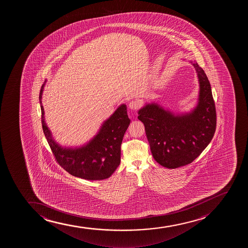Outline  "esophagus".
<instances>
[{
  "label": "esophagus",
  "mask_w": 248,
  "mask_h": 248,
  "mask_svg": "<svg viewBox=\"0 0 248 248\" xmlns=\"http://www.w3.org/2000/svg\"><path fill=\"white\" fill-rule=\"evenodd\" d=\"M128 106H129V108L132 109V110H137V109L140 108V107L142 106V103L140 102V100H132V101L129 102Z\"/></svg>",
  "instance_id": "34e87169"
}]
</instances>
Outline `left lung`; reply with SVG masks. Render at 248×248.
Returning <instances> with one entry per match:
<instances>
[{"mask_svg": "<svg viewBox=\"0 0 248 248\" xmlns=\"http://www.w3.org/2000/svg\"><path fill=\"white\" fill-rule=\"evenodd\" d=\"M199 103L191 113L174 115L157 104L146 105L138 111L145 125L155 160L168 169L190 164L211 142L217 128V110L209 80L197 62Z\"/></svg>", "mask_w": 248, "mask_h": 248, "instance_id": "left-lung-1", "label": "left lung"}]
</instances>
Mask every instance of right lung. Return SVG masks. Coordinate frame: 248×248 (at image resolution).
<instances>
[{
    "instance_id": "right-lung-1",
    "label": "right lung",
    "mask_w": 248,
    "mask_h": 248,
    "mask_svg": "<svg viewBox=\"0 0 248 248\" xmlns=\"http://www.w3.org/2000/svg\"><path fill=\"white\" fill-rule=\"evenodd\" d=\"M43 88L44 84L39 95L42 128L59 166L72 176L79 178L99 181L110 177L120 165L123 138L130 124L125 105L120 106L105 121L98 134L86 146L78 149H63L53 140L45 122L44 108L41 104Z\"/></svg>"
}]
</instances>
